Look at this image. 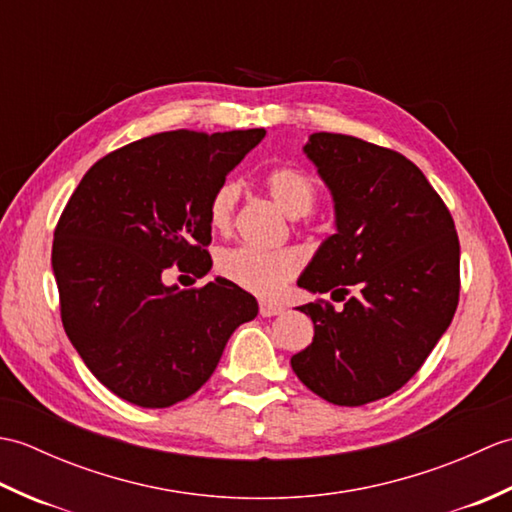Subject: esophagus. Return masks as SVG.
Masks as SVG:
<instances>
[{
    "mask_svg": "<svg viewBox=\"0 0 512 512\" xmlns=\"http://www.w3.org/2000/svg\"><path fill=\"white\" fill-rule=\"evenodd\" d=\"M281 312H284V306H279V303H270V301L259 303V314H262V317H277Z\"/></svg>",
    "mask_w": 512,
    "mask_h": 512,
    "instance_id": "1",
    "label": "esophagus"
}]
</instances>
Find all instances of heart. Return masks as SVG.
Returning a JSON list of instances; mask_svg holds the SVG:
<instances>
[{"label":"heart","instance_id":"b5f03b06","mask_svg":"<svg viewBox=\"0 0 512 512\" xmlns=\"http://www.w3.org/2000/svg\"><path fill=\"white\" fill-rule=\"evenodd\" d=\"M266 191L281 211L290 217H303L317 202V187L306 171L297 167H277L266 173ZM239 202V184L226 180L209 200V222L215 231H228ZM299 259L292 250H259L237 246L224 250L217 259V273L231 284L259 297H273L297 275Z\"/></svg>","mask_w":512,"mask_h":512}]
</instances>
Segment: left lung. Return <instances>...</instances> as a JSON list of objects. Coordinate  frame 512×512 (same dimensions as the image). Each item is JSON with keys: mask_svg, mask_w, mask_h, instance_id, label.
Listing matches in <instances>:
<instances>
[{"mask_svg": "<svg viewBox=\"0 0 512 512\" xmlns=\"http://www.w3.org/2000/svg\"><path fill=\"white\" fill-rule=\"evenodd\" d=\"M334 200L336 233L297 284L354 295L299 310L312 343L290 358L299 380L332 405L394 394L447 332L460 297L453 217L424 173L398 151L319 132L303 147Z\"/></svg>", "mask_w": 512, "mask_h": 512, "instance_id": "obj_1", "label": "left lung"}]
</instances>
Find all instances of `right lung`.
I'll use <instances>...</instances> for the list:
<instances>
[{
    "instance_id": "1",
    "label": "right lung",
    "mask_w": 512,
    "mask_h": 512,
    "mask_svg": "<svg viewBox=\"0 0 512 512\" xmlns=\"http://www.w3.org/2000/svg\"><path fill=\"white\" fill-rule=\"evenodd\" d=\"M264 129L156 134L101 158L54 228L61 321L101 383L132 405L171 407L215 372L257 301L224 277L167 286L165 270L204 277L213 262L209 200Z\"/></svg>"
}]
</instances>
